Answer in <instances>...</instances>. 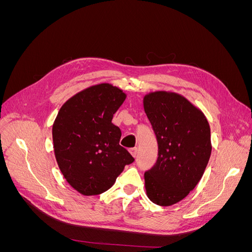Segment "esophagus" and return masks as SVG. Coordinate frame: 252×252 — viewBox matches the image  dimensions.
Segmentation results:
<instances>
[{
	"instance_id": "1",
	"label": "esophagus",
	"mask_w": 252,
	"mask_h": 252,
	"mask_svg": "<svg viewBox=\"0 0 252 252\" xmlns=\"http://www.w3.org/2000/svg\"><path fill=\"white\" fill-rule=\"evenodd\" d=\"M129 152L132 155V157H136V155H138V147H133V148H130L129 149Z\"/></svg>"
}]
</instances>
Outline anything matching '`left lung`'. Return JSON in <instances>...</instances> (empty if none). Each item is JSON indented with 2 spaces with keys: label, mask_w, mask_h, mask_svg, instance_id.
I'll return each mask as SVG.
<instances>
[{
  "label": "left lung",
  "mask_w": 252,
  "mask_h": 252,
  "mask_svg": "<svg viewBox=\"0 0 252 252\" xmlns=\"http://www.w3.org/2000/svg\"><path fill=\"white\" fill-rule=\"evenodd\" d=\"M144 109L158 146L157 163L144 174L147 196L157 205L171 206L203 177L211 155L210 127L204 113L178 94L145 95Z\"/></svg>",
  "instance_id": "obj_1"
}]
</instances>
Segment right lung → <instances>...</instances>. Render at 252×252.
<instances>
[{"mask_svg": "<svg viewBox=\"0 0 252 252\" xmlns=\"http://www.w3.org/2000/svg\"><path fill=\"white\" fill-rule=\"evenodd\" d=\"M126 94L110 84H98L70 97L52 126L58 165L69 184L84 195L108 190L134 158L120 145L121 129L113 114Z\"/></svg>", "mask_w": 252, "mask_h": 252, "instance_id": "add662e5", "label": "right lung"}]
</instances>
